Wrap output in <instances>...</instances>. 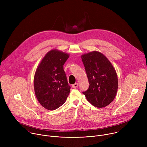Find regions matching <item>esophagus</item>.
<instances>
[{"label": "esophagus", "instance_id": "obj_1", "mask_svg": "<svg viewBox=\"0 0 147 147\" xmlns=\"http://www.w3.org/2000/svg\"><path fill=\"white\" fill-rule=\"evenodd\" d=\"M78 86V84L77 82H76V83H75V84H74L72 85V87H73V88H77Z\"/></svg>", "mask_w": 147, "mask_h": 147}]
</instances>
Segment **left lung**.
I'll return each instance as SVG.
<instances>
[{
	"instance_id": "left-lung-1",
	"label": "left lung",
	"mask_w": 147,
	"mask_h": 147,
	"mask_svg": "<svg viewBox=\"0 0 147 147\" xmlns=\"http://www.w3.org/2000/svg\"><path fill=\"white\" fill-rule=\"evenodd\" d=\"M81 59L90 84L83 94L96 108L108 106L115 99L118 88L115 69L106 56L97 51L83 55Z\"/></svg>"
}]
</instances>
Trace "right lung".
<instances>
[{
  "label": "right lung",
  "mask_w": 147,
  "mask_h": 147,
  "mask_svg": "<svg viewBox=\"0 0 147 147\" xmlns=\"http://www.w3.org/2000/svg\"><path fill=\"white\" fill-rule=\"evenodd\" d=\"M69 55L59 51H49L42 60L34 76L36 97L45 109L53 111L63 104L70 91V86L63 69Z\"/></svg>",
  "instance_id": "right-lung-1"
}]
</instances>
